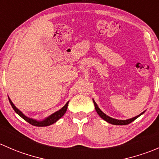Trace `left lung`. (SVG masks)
Here are the masks:
<instances>
[{"instance_id":"left-lung-1","label":"left lung","mask_w":159,"mask_h":159,"mask_svg":"<svg viewBox=\"0 0 159 159\" xmlns=\"http://www.w3.org/2000/svg\"><path fill=\"white\" fill-rule=\"evenodd\" d=\"M93 102H94V107H95L96 111H97V113L98 114L99 116H100L101 118H102V119H104L105 121H106L107 122L110 123V124H112V125H129L131 122H132L133 121H134L136 118H139L140 115H142V114L145 112V111H143L142 114H140L139 115H138V116L134 117V118H130V119H128V120H118V119H115V118H111V117L105 115V114L104 113V112H102V111H101L100 108L98 107L97 104L95 103V102H94V100H93Z\"/></svg>"}]
</instances>
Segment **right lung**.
<instances>
[{
  "label": "right lung",
  "mask_w": 159,
  "mask_h": 159,
  "mask_svg": "<svg viewBox=\"0 0 159 159\" xmlns=\"http://www.w3.org/2000/svg\"><path fill=\"white\" fill-rule=\"evenodd\" d=\"M8 99H9V102H10L11 103V105L12 106L13 109L14 110V111H15L17 115H20L24 120L28 121V122L30 123V125H32L34 126H38V127H44V126H48V125H51L54 124V123H55L57 120L60 119V118L65 115V113L67 111V108H68V102H67L66 105H65L63 108H61V109L57 111L54 112V113L52 114L51 115H50L48 118H47L46 119L43 120V121H36V120L32 119V118H28V117L25 116V115H24L20 111H19L17 108H16L15 105L12 103V102H11V100L9 98Z\"/></svg>",
  "instance_id": "add662e5"
}]
</instances>
